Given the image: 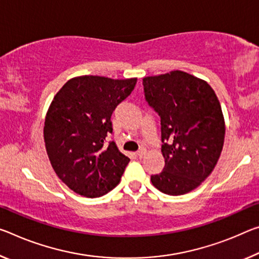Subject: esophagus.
Returning a JSON list of instances; mask_svg holds the SVG:
<instances>
[{"mask_svg":"<svg viewBox=\"0 0 259 259\" xmlns=\"http://www.w3.org/2000/svg\"><path fill=\"white\" fill-rule=\"evenodd\" d=\"M145 154H146V150L145 149H141L139 151H137V153H136V155H137L138 158H143Z\"/></svg>","mask_w":259,"mask_h":259,"instance_id":"34e87169","label":"esophagus"}]
</instances>
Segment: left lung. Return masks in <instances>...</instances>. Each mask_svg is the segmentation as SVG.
Returning <instances> with one entry per match:
<instances>
[{
  "mask_svg": "<svg viewBox=\"0 0 259 259\" xmlns=\"http://www.w3.org/2000/svg\"><path fill=\"white\" fill-rule=\"evenodd\" d=\"M145 99L160 116L165 167L151 182L180 196L199 187L223 151L225 118L218 97L200 78L181 70L143 78Z\"/></svg>",
  "mask_w": 259,
  "mask_h": 259,
  "instance_id": "8db88e82",
  "label": "left lung"
}]
</instances>
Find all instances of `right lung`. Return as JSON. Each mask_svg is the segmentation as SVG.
Returning a JSON list of instances; mask_svg holds the SVG:
<instances>
[{"label":"right lung","instance_id":"obj_1","mask_svg":"<svg viewBox=\"0 0 259 259\" xmlns=\"http://www.w3.org/2000/svg\"><path fill=\"white\" fill-rule=\"evenodd\" d=\"M136 83L137 78L78 76L53 99L45 118V145L56 175L76 194L96 198L120 183L130 159L106 137L113 133V112Z\"/></svg>","mask_w":259,"mask_h":259}]
</instances>
